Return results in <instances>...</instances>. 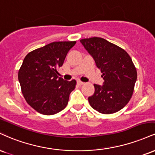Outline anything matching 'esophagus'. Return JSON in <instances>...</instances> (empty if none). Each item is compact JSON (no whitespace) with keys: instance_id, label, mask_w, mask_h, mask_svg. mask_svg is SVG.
<instances>
[{"instance_id":"esophagus-1","label":"esophagus","mask_w":155,"mask_h":155,"mask_svg":"<svg viewBox=\"0 0 155 155\" xmlns=\"http://www.w3.org/2000/svg\"><path fill=\"white\" fill-rule=\"evenodd\" d=\"M85 83H83V82H82L81 81H78V84L79 85H84Z\"/></svg>"}]
</instances>
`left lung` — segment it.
Masks as SVG:
<instances>
[{
    "label": "left lung",
    "mask_w": 155,
    "mask_h": 155,
    "mask_svg": "<svg viewBox=\"0 0 155 155\" xmlns=\"http://www.w3.org/2000/svg\"><path fill=\"white\" fill-rule=\"evenodd\" d=\"M101 70L103 85L94 84L95 92L88 97L93 109L102 114H112L124 107L131 99L137 79V71L124 49L102 38L81 39Z\"/></svg>",
    "instance_id": "obj_1"
}]
</instances>
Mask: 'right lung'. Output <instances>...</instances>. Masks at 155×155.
I'll return each mask as SVG.
<instances>
[{
    "mask_svg": "<svg viewBox=\"0 0 155 155\" xmlns=\"http://www.w3.org/2000/svg\"><path fill=\"white\" fill-rule=\"evenodd\" d=\"M76 41L52 42L27 54L18 72L21 93L31 107L39 113L51 115L68 104L77 82L58 77L70 49Z\"/></svg>",
    "mask_w": 155,
    "mask_h": 155,
    "instance_id": "1",
    "label": "right lung"
}]
</instances>
